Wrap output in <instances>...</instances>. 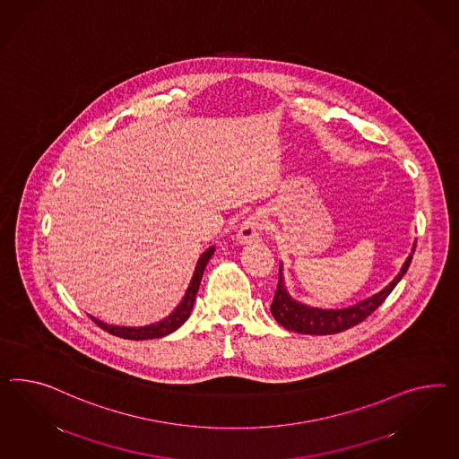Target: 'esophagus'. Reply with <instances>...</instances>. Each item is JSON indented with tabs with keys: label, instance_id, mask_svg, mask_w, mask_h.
<instances>
[{
	"label": "esophagus",
	"instance_id": "obj_1",
	"mask_svg": "<svg viewBox=\"0 0 459 459\" xmlns=\"http://www.w3.org/2000/svg\"><path fill=\"white\" fill-rule=\"evenodd\" d=\"M264 229V217L261 213H254L248 219H246L240 229L237 230V242L242 246H248L259 240Z\"/></svg>",
	"mask_w": 459,
	"mask_h": 459
}]
</instances>
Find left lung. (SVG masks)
<instances>
[{"instance_id": "8db88e82", "label": "left lung", "mask_w": 459, "mask_h": 459, "mask_svg": "<svg viewBox=\"0 0 459 459\" xmlns=\"http://www.w3.org/2000/svg\"><path fill=\"white\" fill-rule=\"evenodd\" d=\"M416 248V240L411 248V254L408 259L403 264L401 271L397 273L396 277L385 285L383 290L372 294L371 298L359 300L349 307H341V309H319V307H310L307 304H302L292 298L287 290L284 282V265L281 262L279 265V284L273 296V319L285 327L287 331H294L299 334L310 335H327L342 333L349 327L364 321L369 314L377 309L385 299L391 294V290L396 287L397 282L403 279V275L408 273L409 264L412 259Z\"/></svg>"}]
</instances>
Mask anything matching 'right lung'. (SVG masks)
<instances>
[{"label":"right lung","instance_id":"obj_1","mask_svg":"<svg viewBox=\"0 0 459 459\" xmlns=\"http://www.w3.org/2000/svg\"><path fill=\"white\" fill-rule=\"evenodd\" d=\"M213 250H215V247L212 246V247L207 248L198 257L195 271H194V275L190 279V284L186 287L184 298H182V300L178 302V306L165 319H161L159 323L147 324V325H112V324L103 323V321H100L97 317L90 316L91 321L100 325L101 329H105L107 333L118 335V337H124V339H130V341L159 339V337H163V335L172 334L174 331H177L190 317V312H192L194 304H195L198 285H200V281H202V275H204L207 262L211 261V257L213 255Z\"/></svg>","mask_w":459,"mask_h":459}]
</instances>
